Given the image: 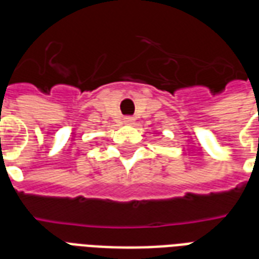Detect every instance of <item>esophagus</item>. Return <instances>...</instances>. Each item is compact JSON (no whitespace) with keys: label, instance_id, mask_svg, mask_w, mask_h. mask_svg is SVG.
<instances>
[{"label":"esophagus","instance_id":"1","mask_svg":"<svg viewBox=\"0 0 259 259\" xmlns=\"http://www.w3.org/2000/svg\"><path fill=\"white\" fill-rule=\"evenodd\" d=\"M123 122H125L126 125H132L134 122V118L133 117H125L123 118Z\"/></svg>","mask_w":259,"mask_h":259}]
</instances>
